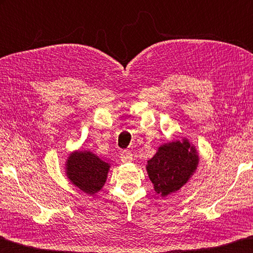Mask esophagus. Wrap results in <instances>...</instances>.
Instances as JSON below:
<instances>
[{"instance_id": "34e87169", "label": "esophagus", "mask_w": 253, "mask_h": 253, "mask_svg": "<svg viewBox=\"0 0 253 253\" xmlns=\"http://www.w3.org/2000/svg\"><path fill=\"white\" fill-rule=\"evenodd\" d=\"M120 158H121L122 163L126 164V163H131L132 159H133V156H132V154H131L130 151L124 150V151L121 152V157H120Z\"/></svg>"}]
</instances>
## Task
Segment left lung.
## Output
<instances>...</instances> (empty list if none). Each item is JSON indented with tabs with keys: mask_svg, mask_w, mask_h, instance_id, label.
<instances>
[{
	"mask_svg": "<svg viewBox=\"0 0 253 253\" xmlns=\"http://www.w3.org/2000/svg\"><path fill=\"white\" fill-rule=\"evenodd\" d=\"M200 163L195 146L183 138L164 143L148 160V176L157 194L166 197L179 190L194 175Z\"/></svg>",
	"mask_w": 253,
	"mask_h": 253,
	"instance_id": "left-lung-1",
	"label": "left lung"
}]
</instances>
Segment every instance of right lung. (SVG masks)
Returning <instances> with one entry per match:
<instances>
[{
  "label": "right lung",
  "instance_id": "1",
  "mask_svg": "<svg viewBox=\"0 0 253 253\" xmlns=\"http://www.w3.org/2000/svg\"><path fill=\"white\" fill-rule=\"evenodd\" d=\"M66 176L75 187L88 195H94L104 186L111 168L98 156L87 150H76L66 160Z\"/></svg>",
  "mask_w": 253,
  "mask_h": 253
}]
</instances>
